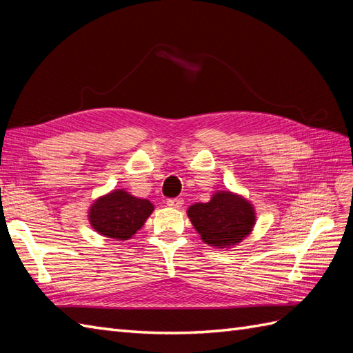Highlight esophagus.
<instances>
[{
	"instance_id": "esophagus-1",
	"label": "esophagus",
	"mask_w": 353,
	"mask_h": 353,
	"mask_svg": "<svg viewBox=\"0 0 353 353\" xmlns=\"http://www.w3.org/2000/svg\"><path fill=\"white\" fill-rule=\"evenodd\" d=\"M183 198H171V200L167 201V205L171 207V209H180L183 205Z\"/></svg>"
}]
</instances>
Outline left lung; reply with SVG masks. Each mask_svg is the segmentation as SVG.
Returning <instances> with one entry per match:
<instances>
[{
    "label": "left lung",
    "mask_w": 353,
    "mask_h": 353,
    "mask_svg": "<svg viewBox=\"0 0 353 353\" xmlns=\"http://www.w3.org/2000/svg\"><path fill=\"white\" fill-rule=\"evenodd\" d=\"M186 213L201 240L216 249L237 246L249 237L256 223L254 204L232 191L214 192L209 203L189 205Z\"/></svg>",
    "instance_id": "8db88e82"
}]
</instances>
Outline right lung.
Here are the masks:
<instances>
[{
  "label": "right lung",
  "instance_id": "right-lung-1",
  "mask_svg": "<svg viewBox=\"0 0 353 353\" xmlns=\"http://www.w3.org/2000/svg\"><path fill=\"white\" fill-rule=\"evenodd\" d=\"M155 210L146 198L134 196L125 189H113L90 204L88 221L94 231L114 240H130L152 212Z\"/></svg>",
  "mask_w": 353,
  "mask_h": 353
}]
</instances>
